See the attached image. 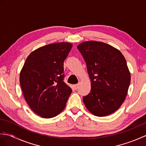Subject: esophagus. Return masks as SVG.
<instances>
[{
	"label": "esophagus",
	"mask_w": 146,
	"mask_h": 146,
	"mask_svg": "<svg viewBox=\"0 0 146 146\" xmlns=\"http://www.w3.org/2000/svg\"><path fill=\"white\" fill-rule=\"evenodd\" d=\"M78 87H79V84H75V85H73V88H74V89H75V90L78 89Z\"/></svg>",
	"instance_id": "esophagus-1"
}]
</instances>
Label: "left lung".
<instances>
[{
	"label": "left lung",
	"instance_id": "obj_1",
	"mask_svg": "<svg viewBox=\"0 0 146 146\" xmlns=\"http://www.w3.org/2000/svg\"><path fill=\"white\" fill-rule=\"evenodd\" d=\"M86 62L91 90L83 97L86 108L98 117L115 112L124 102L131 73L119 49L103 42L85 41L77 46Z\"/></svg>",
	"mask_w": 146,
	"mask_h": 146
}]
</instances>
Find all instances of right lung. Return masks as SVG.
<instances>
[{"label":"right lung","instance_id":"obj_1","mask_svg":"<svg viewBox=\"0 0 146 146\" xmlns=\"http://www.w3.org/2000/svg\"><path fill=\"white\" fill-rule=\"evenodd\" d=\"M72 46L61 42L36 49L27 56L21 71L24 98L34 112L42 118L60 114L72 92L63 80V63Z\"/></svg>","mask_w":146,"mask_h":146}]
</instances>
